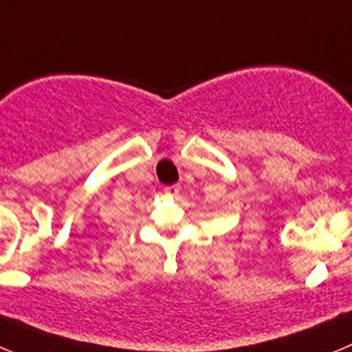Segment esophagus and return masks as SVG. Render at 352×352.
<instances>
[{"mask_svg":"<svg viewBox=\"0 0 352 352\" xmlns=\"http://www.w3.org/2000/svg\"><path fill=\"white\" fill-rule=\"evenodd\" d=\"M179 191H180L179 184H173V186L165 187V195L166 196H177V195H179Z\"/></svg>","mask_w":352,"mask_h":352,"instance_id":"obj_1","label":"esophagus"}]
</instances>
